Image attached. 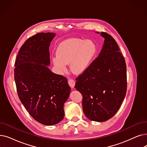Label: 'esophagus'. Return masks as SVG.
<instances>
[{
	"mask_svg": "<svg viewBox=\"0 0 147 147\" xmlns=\"http://www.w3.org/2000/svg\"><path fill=\"white\" fill-rule=\"evenodd\" d=\"M68 83L69 85L71 86L72 88H73L74 87V85H75V81H74V80H73L72 79H69L68 80Z\"/></svg>",
	"mask_w": 147,
	"mask_h": 147,
	"instance_id": "34e87169",
	"label": "esophagus"
}]
</instances>
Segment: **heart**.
Returning a JSON list of instances; mask_svg holds the SVG:
<instances>
[{
  "label": "heart",
  "instance_id": "1",
  "mask_svg": "<svg viewBox=\"0 0 147 147\" xmlns=\"http://www.w3.org/2000/svg\"><path fill=\"white\" fill-rule=\"evenodd\" d=\"M96 53L93 42L80 39H73L63 42L58 50V56L53 58L55 64L61 69L71 63L74 73H80L88 68Z\"/></svg>",
  "mask_w": 147,
  "mask_h": 147
}]
</instances>
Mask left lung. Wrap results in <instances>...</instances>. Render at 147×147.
Instances as JSON below:
<instances>
[{
  "mask_svg": "<svg viewBox=\"0 0 147 147\" xmlns=\"http://www.w3.org/2000/svg\"><path fill=\"white\" fill-rule=\"evenodd\" d=\"M101 36L105 41L98 56L76 79L75 85L82 95L85 116L97 122H103L114 116L127 91L124 57L111 35L102 32Z\"/></svg>",
  "mask_w": 147,
  "mask_h": 147,
  "instance_id": "obj_1",
  "label": "left lung"
}]
</instances>
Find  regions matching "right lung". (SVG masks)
Listing matches in <instances>:
<instances>
[{"label":"right lung","instance_id":"1","mask_svg":"<svg viewBox=\"0 0 147 147\" xmlns=\"http://www.w3.org/2000/svg\"><path fill=\"white\" fill-rule=\"evenodd\" d=\"M54 33H38L29 38L15 62L14 79L22 103L38 123L53 125L64 117L63 105L71 88L66 78L53 73L49 47Z\"/></svg>","mask_w":147,"mask_h":147}]
</instances>
